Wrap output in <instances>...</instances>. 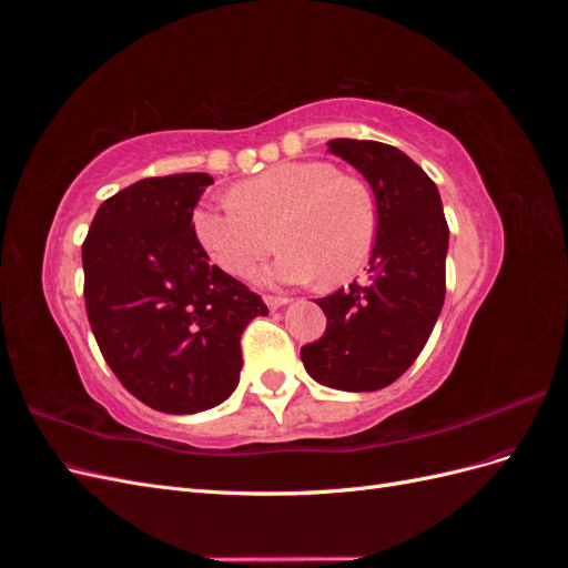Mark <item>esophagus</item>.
Returning a JSON list of instances; mask_svg holds the SVG:
<instances>
[{"label": "esophagus", "instance_id": "obj_1", "mask_svg": "<svg viewBox=\"0 0 568 568\" xmlns=\"http://www.w3.org/2000/svg\"><path fill=\"white\" fill-rule=\"evenodd\" d=\"M265 303H267L270 311H277V307L288 303V298H284V296H265Z\"/></svg>", "mask_w": 568, "mask_h": 568}]
</instances>
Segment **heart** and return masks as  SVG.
<instances>
[{
  "label": "heart",
  "mask_w": 568,
  "mask_h": 568,
  "mask_svg": "<svg viewBox=\"0 0 568 568\" xmlns=\"http://www.w3.org/2000/svg\"><path fill=\"white\" fill-rule=\"evenodd\" d=\"M374 199L353 175L322 161L282 163L248 180L236 196L205 199L194 211V234L205 255L232 277H246L280 244L267 280L305 284L322 274H353L374 239Z\"/></svg>",
  "instance_id": "b5f03b06"
}]
</instances>
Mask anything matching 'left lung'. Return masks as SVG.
I'll list each match as a JSON object with an SVG mask.
<instances>
[{"instance_id":"obj_1","label":"left lung","mask_w":568,"mask_h":568,"mask_svg":"<svg viewBox=\"0 0 568 568\" xmlns=\"http://www.w3.org/2000/svg\"><path fill=\"white\" fill-rule=\"evenodd\" d=\"M326 144L374 192L372 277L317 298L326 329L301 348V359L324 386L376 390L409 369L434 332L445 301L450 232L434 180L400 149L372 140Z\"/></svg>"}]
</instances>
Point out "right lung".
<instances>
[{"instance_id":"right-lung-1","label":"right lung","mask_w":568,"mask_h":568,"mask_svg":"<svg viewBox=\"0 0 568 568\" xmlns=\"http://www.w3.org/2000/svg\"><path fill=\"white\" fill-rule=\"evenodd\" d=\"M205 173L134 182L99 205L82 244L84 307L106 365L136 400L192 415L227 400L253 291L209 263L194 234Z\"/></svg>"}]
</instances>
